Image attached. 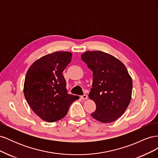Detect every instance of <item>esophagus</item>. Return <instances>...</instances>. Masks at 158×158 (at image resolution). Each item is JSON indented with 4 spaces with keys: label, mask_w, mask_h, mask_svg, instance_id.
Returning a JSON list of instances; mask_svg holds the SVG:
<instances>
[{
    "label": "esophagus",
    "mask_w": 158,
    "mask_h": 158,
    "mask_svg": "<svg viewBox=\"0 0 158 158\" xmlns=\"http://www.w3.org/2000/svg\"><path fill=\"white\" fill-rule=\"evenodd\" d=\"M80 98L82 99H88V95L86 94H84L83 95H81Z\"/></svg>",
    "instance_id": "34e87169"
}]
</instances>
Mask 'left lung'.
<instances>
[{
	"label": "left lung",
	"instance_id": "1",
	"mask_svg": "<svg viewBox=\"0 0 158 158\" xmlns=\"http://www.w3.org/2000/svg\"><path fill=\"white\" fill-rule=\"evenodd\" d=\"M81 59L93 72L89 98L95 103L96 109L91 115L103 123L116 121L131 99L132 81L125 66L114 56L100 51H86Z\"/></svg>",
	"mask_w": 158,
	"mask_h": 158
}]
</instances>
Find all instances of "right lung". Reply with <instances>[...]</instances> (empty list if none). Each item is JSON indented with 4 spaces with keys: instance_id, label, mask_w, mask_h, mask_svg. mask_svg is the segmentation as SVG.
<instances>
[{
    "instance_id": "obj_1",
    "label": "right lung",
    "mask_w": 158,
    "mask_h": 158,
    "mask_svg": "<svg viewBox=\"0 0 158 158\" xmlns=\"http://www.w3.org/2000/svg\"><path fill=\"white\" fill-rule=\"evenodd\" d=\"M71 52L57 51L42 56L28 69L23 94L28 105L43 120L52 123L63 118L77 95L67 93L63 72L71 61Z\"/></svg>"
}]
</instances>
